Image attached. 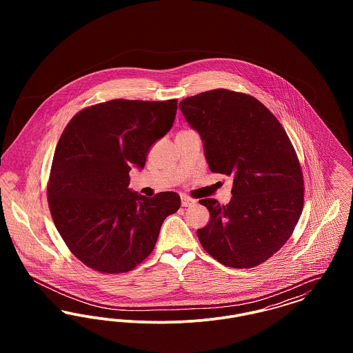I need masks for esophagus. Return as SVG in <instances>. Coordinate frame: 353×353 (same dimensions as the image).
Segmentation results:
<instances>
[{"mask_svg": "<svg viewBox=\"0 0 353 353\" xmlns=\"http://www.w3.org/2000/svg\"><path fill=\"white\" fill-rule=\"evenodd\" d=\"M196 202H197V200H194V199H190V197H188V196H181V205L185 206V208L193 206Z\"/></svg>", "mask_w": 353, "mask_h": 353, "instance_id": "34e87169", "label": "esophagus"}]
</instances>
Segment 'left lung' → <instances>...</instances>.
<instances>
[{"instance_id": "8db88e82", "label": "left lung", "mask_w": 353, "mask_h": 353, "mask_svg": "<svg viewBox=\"0 0 353 353\" xmlns=\"http://www.w3.org/2000/svg\"><path fill=\"white\" fill-rule=\"evenodd\" d=\"M201 136L214 173L233 177L232 200H200L210 213L197 230L205 252L235 269L255 268L278 252L301 219L303 173L285 128L252 95L225 88L180 101Z\"/></svg>"}]
</instances>
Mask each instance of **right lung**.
<instances>
[{
	"instance_id": "right-lung-1",
	"label": "right lung",
	"mask_w": 353,
	"mask_h": 353,
	"mask_svg": "<svg viewBox=\"0 0 353 353\" xmlns=\"http://www.w3.org/2000/svg\"><path fill=\"white\" fill-rule=\"evenodd\" d=\"M177 101H104L79 111L57 144L48 200L70 252L91 269L120 274L151 254L161 225L179 210L174 192H132L152 144L173 125Z\"/></svg>"
}]
</instances>
